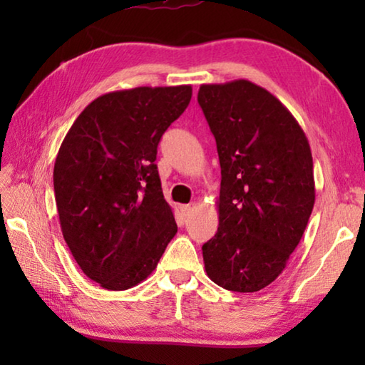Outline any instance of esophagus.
<instances>
[{
    "instance_id": "obj_1",
    "label": "esophagus",
    "mask_w": 365,
    "mask_h": 365,
    "mask_svg": "<svg viewBox=\"0 0 365 365\" xmlns=\"http://www.w3.org/2000/svg\"><path fill=\"white\" fill-rule=\"evenodd\" d=\"M193 207H195V205H182L180 206V211L183 214V217H188V215L191 214V211H193Z\"/></svg>"
}]
</instances>
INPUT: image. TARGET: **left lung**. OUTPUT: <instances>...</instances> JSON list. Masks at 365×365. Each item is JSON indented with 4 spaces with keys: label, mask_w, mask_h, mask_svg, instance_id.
<instances>
[{
    "label": "left lung",
    "mask_w": 365,
    "mask_h": 365,
    "mask_svg": "<svg viewBox=\"0 0 365 365\" xmlns=\"http://www.w3.org/2000/svg\"><path fill=\"white\" fill-rule=\"evenodd\" d=\"M197 103L220 163L219 228L202 245L209 279L238 293L270 285L316 201L311 146L293 114L250 80L205 83Z\"/></svg>",
    "instance_id": "obj_1"
}]
</instances>
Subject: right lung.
<instances>
[{"label": "right lung", "instance_id": "right-lung-1", "mask_svg": "<svg viewBox=\"0 0 365 365\" xmlns=\"http://www.w3.org/2000/svg\"><path fill=\"white\" fill-rule=\"evenodd\" d=\"M191 93V85L110 91L80 113L61 143L53 172L61 230L83 274L104 289L148 279L175 237L154 160Z\"/></svg>", "mask_w": 365, "mask_h": 365}]
</instances>
